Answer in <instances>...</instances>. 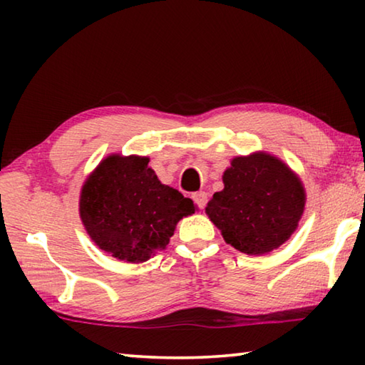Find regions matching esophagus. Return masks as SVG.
<instances>
[{
  "instance_id": "esophagus-1",
  "label": "esophagus",
  "mask_w": 365,
  "mask_h": 365,
  "mask_svg": "<svg viewBox=\"0 0 365 365\" xmlns=\"http://www.w3.org/2000/svg\"><path fill=\"white\" fill-rule=\"evenodd\" d=\"M193 200L196 202V206L200 209H205L206 202H207V195L205 193V191H197V193L193 195Z\"/></svg>"
}]
</instances>
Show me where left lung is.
<instances>
[{"mask_svg": "<svg viewBox=\"0 0 365 365\" xmlns=\"http://www.w3.org/2000/svg\"><path fill=\"white\" fill-rule=\"evenodd\" d=\"M224 190L214 193L206 214L225 243L262 256L288 242L304 212L301 178L274 154L257 151L232 159Z\"/></svg>", "mask_w": 365, "mask_h": 365, "instance_id": "obj_1", "label": "left lung"}]
</instances>
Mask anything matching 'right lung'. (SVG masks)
<instances>
[{"mask_svg": "<svg viewBox=\"0 0 365 365\" xmlns=\"http://www.w3.org/2000/svg\"><path fill=\"white\" fill-rule=\"evenodd\" d=\"M146 156L109 154L86 177L78 212L98 248L123 262H145L165 250L178 220L196 206L160 183Z\"/></svg>", "mask_w": 365, "mask_h": 365, "instance_id": "obj_1", "label": "right lung"}]
</instances>
